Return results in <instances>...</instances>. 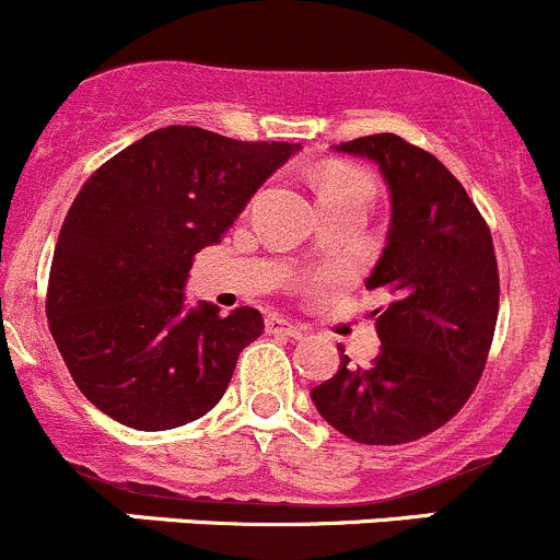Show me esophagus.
Wrapping results in <instances>:
<instances>
[{
	"mask_svg": "<svg viewBox=\"0 0 560 560\" xmlns=\"http://www.w3.org/2000/svg\"><path fill=\"white\" fill-rule=\"evenodd\" d=\"M267 331L269 335H282V337H291V340H299L304 335L302 326H296L293 320L282 318V315H269L267 318Z\"/></svg>",
	"mask_w": 560,
	"mask_h": 560,
	"instance_id": "1",
	"label": "esophagus"
}]
</instances>
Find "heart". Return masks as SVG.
I'll return each instance as SVG.
<instances>
[{
	"mask_svg": "<svg viewBox=\"0 0 560 560\" xmlns=\"http://www.w3.org/2000/svg\"><path fill=\"white\" fill-rule=\"evenodd\" d=\"M368 201L370 198V182L368 176L359 174L357 168L348 165H331L320 174L318 179V201L320 203H337V201Z\"/></svg>",
	"mask_w": 560,
	"mask_h": 560,
	"instance_id": "1",
	"label": "heart"
}]
</instances>
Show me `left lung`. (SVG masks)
Returning a JSON list of instances; mask_svg holds the SVG:
<instances>
[{
  "label": "left lung",
  "instance_id": "8db88e82",
  "mask_svg": "<svg viewBox=\"0 0 560 560\" xmlns=\"http://www.w3.org/2000/svg\"><path fill=\"white\" fill-rule=\"evenodd\" d=\"M331 149L373 160L386 182L389 234L368 288L392 304L375 310L381 351L370 368H348L340 353L310 397L359 444H408L450 422L485 370L498 318L492 236L450 168L395 132Z\"/></svg>",
  "mask_w": 560,
  "mask_h": 560
}]
</instances>
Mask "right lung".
Instances as JSON below:
<instances>
[{
  "label": "right lung",
  "mask_w": 560,
  "mask_h": 560,
  "mask_svg": "<svg viewBox=\"0 0 560 560\" xmlns=\"http://www.w3.org/2000/svg\"><path fill=\"white\" fill-rule=\"evenodd\" d=\"M299 143L171 125L100 165L75 196L48 278V326L86 400L136 430H171L220 402L256 307L187 304L196 253L218 245Z\"/></svg>",
  "instance_id": "right-lung-1"
}]
</instances>
